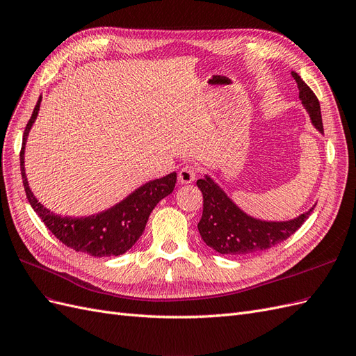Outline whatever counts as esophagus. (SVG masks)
<instances>
[{
    "label": "esophagus",
    "instance_id": "1",
    "mask_svg": "<svg viewBox=\"0 0 356 356\" xmlns=\"http://www.w3.org/2000/svg\"><path fill=\"white\" fill-rule=\"evenodd\" d=\"M195 176H197V168L194 165H186L184 168H180L179 184L188 185V184H191V181L195 180Z\"/></svg>",
    "mask_w": 356,
    "mask_h": 356
}]
</instances>
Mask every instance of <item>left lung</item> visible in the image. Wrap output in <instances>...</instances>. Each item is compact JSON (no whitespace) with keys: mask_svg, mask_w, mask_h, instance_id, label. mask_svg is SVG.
Returning a JSON list of instances; mask_svg holds the SVG:
<instances>
[{"mask_svg":"<svg viewBox=\"0 0 356 356\" xmlns=\"http://www.w3.org/2000/svg\"><path fill=\"white\" fill-rule=\"evenodd\" d=\"M292 77L298 85L301 104L309 113L313 127L323 134L321 106L316 95L293 71ZM197 186L204 200L202 216L198 222L200 236L207 246L222 255H253L276 246L291 237L313 210L312 207L291 220H262L243 211L210 176L204 175L197 180Z\"/></svg>","mask_w":356,"mask_h":356,"instance_id":"left-lung-1","label":"left lung"}]
</instances>
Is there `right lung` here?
Wrapping results in <instances>:
<instances>
[{
  "mask_svg": "<svg viewBox=\"0 0 356 356\" xmlns=\"http://www.w3.org/2000/svg\"><path fill=\"white\" fill-rule=\"evenodd\" d=\"M40 104H42V97L37 101L31 119L28 120L22 140V150H20V172H22L24 188L29 204L42 218L50 232L65 246L95 258L122 255L133 248L140 236L143 234L152 210L175 189L177 180L176 171L161 179L146 181L145 185L131 192L118 204L99 211L97 215L82 218L56 215L35 198L33 191L29 189L25 172V146L29 131L38 116Z\"/></svg>",
  "mask_w": 356,
  "mask_h": 356,
  "instance_id": "1",
  "label": "right lung"
}]
</instances>
